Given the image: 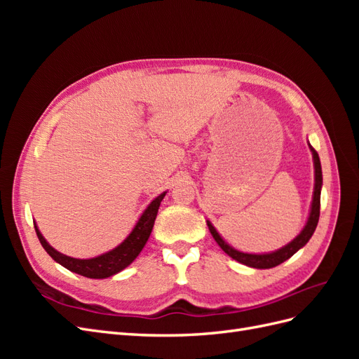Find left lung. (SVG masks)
Instances as JSON below:
<instances>
[{"label":"left lung","instance_id":"8db88e82","mask_svg":"<svg viewBox=\"0 0 359 359\" xmlns=\"http://www.w3.org/2000/svg\"><path fill=\"white\" fill-rule=\"evenodd\" d=\"M309 148L311 151L313 156V166H314V187H313V198H311V205H310V212L307 217V222L304 224L302 231L293 238V240L283 245L278 250H274V252H268V253H244L240 252V250L233 248L229 243L224 241V238L217 232L215 227L210 220H206V224H208V229L211 235L214 236L215 243L222 247L223 252L226 255H229L232 259H235L236 262H240L245 266L250 268H256V269H268V268H274L280 264H283L285 260L292 257L295 255L299 248L306 245L311 235L316 231V226L319 222V214H320V191H322V166H320V160L319 154L316 153L310 142Z\"/></svg>","mask_w":359,"mask_h":359}]
</instances>
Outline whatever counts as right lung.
<instances>
[{
  "mask_svg": "<svg viewBox=\"0 0 359 359\" xmlns=\"http://www.w3.org/2000/svg\"><path fill=\"white\" fill-rule=\"evenodd\" d=\"M166 193L168 191H163L157 198L151 201L147 208L142 211V214L139 215L136 224L133 226L132 232L126 236V240L103 255H99L91 259H78V257L62 255L46 241V238L43 236L41 232L39 231L37 223H34L39 241L43 245V248L46 250L48 255L55 260L57 264L67 268L69 271H72V273H76L88 278L112 277L118 274L119 271L126 269L139 256V253L142 252V248L145 247L148 238L151 235V231H153V226L158 212V206L163 198L166 196Z\"/></svg>",
  "mask_w": 359,
  "mask_h": 359,
  "instance_id": "right-lung-1",
  "label": "right lung"
}]
</instances>
